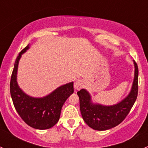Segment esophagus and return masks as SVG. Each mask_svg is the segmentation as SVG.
<instances>
[{
	"instance_id": "34e87169",
	"label": "esophagus",
	"mask_w": 148,
	"mask_h": 148,
	"mask_svg": "<svg viewBox=\"0 0 148 148\" xmlns=\"http://www.w3.org/2000/svg\"><path fill=\"white\" fill-rule=\"evenodd\" d=\"M83 86H84V81L82 79L77 80V81L74 82V87L76 90H79V89H82Z\"/></svg>"
}]
</instances>
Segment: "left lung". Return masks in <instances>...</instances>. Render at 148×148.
<instances>
[{"mask_svg": "<svg viewBox=\"0 0 148 148\" xmlns=\"http://www.w3.org/2000/svg\"><path fill=\"white\" fill-rule=\"evenodd\" d=\"M135 77L129 95L117 104L105 106L94 103L85 89L77 92L80 111L86 125L96 130H107L120 124L129 114L136 101L138 92V67L135 61Z\"/></svg>", "mask_w": 148, "mask_h": 148, "instance_id": "obj_1", "label": "left lung"}]
</instances>
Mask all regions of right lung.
I'll return each mask as SVG.
<instances>
[{
  "instance_id": "obj_1",
  "label": "right lung",
  "mask_w": 148,
  "mask_h": 148,
  "mask_svg": "<svg viewBox=\"0 0 148 148\" xmlns=\"http://www.w3.org/2000/svg\"><path fill=\"white\" fill-rule=\"evenodd\" d=\"M28 49L29 44L16 59L10 79V95L16 111L28 125L38 130L49 129L59 121L64 104L74 92V82L62 85L44 97H32L24 93L18 85L17 71L21 55Z\"/></svg>"
}]
</instances>
